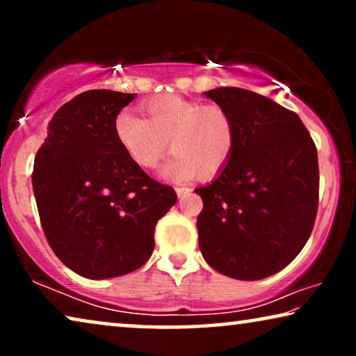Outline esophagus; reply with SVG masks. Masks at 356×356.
<instances>
[{"label":"esophagus","mask_w":356,"mask_h":356,"mask_svg":"<svg viewBox=\"0 0 356 356\" xmlns=\"http://www.w3.org/2000/svg\"><path fill=\"white\" fill-rule=\"evenodd\" d=\"M175 189H177V194H178V197L188 196V194L193 191V189L189 188V186H177V188H175Z\"/></svg>","instance_id":"esophagus-1"}]
</instances>
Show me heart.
I'll return each mask as SVG.
<instances>
[{
  "instance_id": "b5f03b06",
  "label": "heart",
  "mask_w": 356,
  "mask_h": 356,
  "mask_svg": "<svg viewBox=\"0 0 356 356\" xmlns=\"http://www.w3.org/2000/svg\"><path fill=\"white\" fill-rule=\"evenodd\" d=\"M143 116L121 110L113 121L115 138L131 162L150 170L170 147L175 154L162 168L168 179H189L199 173L213 178L230 162L236 144L232 115L222 105L162 95L144 104Z\"/></svg>"
}]
</instances>
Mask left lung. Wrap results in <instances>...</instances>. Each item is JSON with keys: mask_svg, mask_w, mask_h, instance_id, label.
I'll list each match as a JSON object with an SVG mask.
<instances>
[{"mask_svg": "<svg viewBox=\"0 0 356 356\" xmlns=\"http://www.w3.org/2000/svg\"><path fill=\"white\" fill-rule=\"evenodd\" d=\"M204 95L232 115L230 162L194 189L199 248L207 264L238 280H261L298 256L319 201L318 150L295 111L256 92L218 87Z\"/></svg>", "mask_w": 356, "mask_h": 356, "instance_id": "1", "label": "left lung"}]
</instances>
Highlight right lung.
Masks as SVG:
<instances>
[{
	"label": "right lung",
	"instance_id": "obj_1",
	"mask_svg": "<svg viewBox=\"0 0 356 356\" xmlns=\"http://www.w3.org/2000/svg\"><path fill=\"white\" fill-rule=\"evenodd\" d=\"M136 94L87 90L53 115L33 162L32 186L48 245L86 279L129 274L154 251L157 222L177 202L172 186L131 162L116 115Z\"/></svg>",
	"mask_w": 356,
	"mask_h": 356
}]
</instances>
